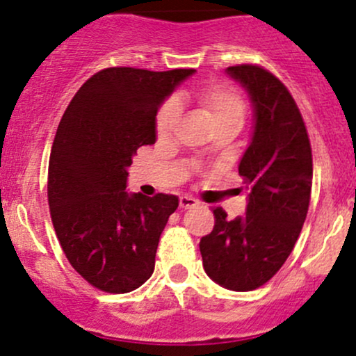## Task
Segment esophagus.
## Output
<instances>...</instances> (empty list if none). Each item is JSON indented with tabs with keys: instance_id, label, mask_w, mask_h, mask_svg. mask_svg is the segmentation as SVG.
I'll return each instance as SVG.
<instances>
[{
	"instance_id": "esophagus-1",
	"label": "esophagus",
	"mask_w": 356,
	"mask_h": 356,
	"mask_svg": "<svg viewBox=\"0 0 356 356\" xmlns=\"http://www.w3.org/2000/svg\"><path fill=\"white\" fill-rule=\"evenodd\" d=\"M197 204H199V202L194 197L182 196L181 199H179V206H181L182 209H193V208H196Z\"/></svg>"
}]
</instances>
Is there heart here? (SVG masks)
<instances>
[{
    "instance_id": "1",
    "label": "heart",
    "mask_w": 356,
    "mask_h": 356,
    "mask_svg": "<svg viewBox=\"0 0 356 356\" xmlns=\"http://www.w3.org/2000/svg\"><path fill=\"white\" fill-rule=\"evenodd\" d=\"M199 104V108L206 113L213 127L221 124H243L247 115V104L240 92L226 84H208L194 89L189 95ZM181 115V104L177 99H167L162 104L155 118V130L159 136H167L172 134L175 123Z\"/></svg>"
}]
</instances>
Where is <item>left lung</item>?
<instances>
[{"mask_svg":"<svg viewBox=\"0 0 356 356\" xmlns=\"http://www.w3.org/2000/svg\"><path fill=\"white\" fill-rule=\"evenodd\" d=\"M226 74L248 92L253 108L252 140L238 165L247 213L228 220L214 209V228L199 250L214 282L247 292L268 282L298 241L309 208L312 155L298 104L273 74L250 64Z\"/></svg>","mask_w":356,"mask_h":356,"instance_id":"left-lung-1","label":"left lung"}]
</instances>
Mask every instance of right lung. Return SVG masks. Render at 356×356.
Masks as SVG:
<instances>
[{"label":"right lung","instance_id":"1","mask_svg":"<svg viewBox=\"0 0 356 356\" xmlns=\"http://www.w3.org/2000/svg\"><path fill=\"white\" fill-rule=\"evenodd\" d=\"M194 72L99 70L58 123L49 160L50 216L69 264L99 291L131 292L154 273L179 197L128 193V167L140 147L157 140L160 104Z\"/></svg>","mask_w":356,"mask_h":356}]
</instances>
